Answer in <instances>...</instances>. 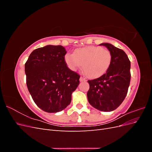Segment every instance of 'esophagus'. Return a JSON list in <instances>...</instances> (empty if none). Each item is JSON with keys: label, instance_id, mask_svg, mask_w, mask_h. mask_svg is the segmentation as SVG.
I'll list each match as a JSON object with an SVG mask.
<instances>
[{"label": "esophagus", "instance_id": "34e87169", "mask_svg": "<svg viewBox=\"0 0 152 152\" xmlns=\"http://www.w3.org/2000/svg\"><path fill=\"white\" fill-rule=\"evenodd\" d=\"M80 82H86V80L84 79V77H80Z\"/></svg>", "mask_w": 152, "mask_h": 152}]
</instances>
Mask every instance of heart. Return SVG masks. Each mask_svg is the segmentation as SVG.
Returning <instances> with one entry per match:
<instances>
[{
	"label": "heart",
	"mask_w": 152,
	"mask_h": 152,
	"mask_svg": "<svg viewBox=\"0 0 152 152\" xmlns=\"http://www.w3.org/2000/svg\"><path fill=\"white\" fill-rule=\"evenodd\" d=\"M112 61L111 52L107 49L98 46L79 48L73 54L65 56V62L72 71L82 68L86 75L91 79H96L107 72Z\"/></svg>",
	"instance_id": "heart-1"
}]
</instances>
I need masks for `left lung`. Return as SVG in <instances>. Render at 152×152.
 Listing matches in <instances>:
<instances>
[{
    "label": "left lung",
    "instance_id": "8db88e82",
    "mask_svg": "<svg viewBox=\"0 0 152 152\" xmlns=\"http://www.w3.org/2000/svg\"><path fill=\"white\" fill-rule=\"evenodd\" d=\"M107 47L112 55L110 68L104 75L89 80L87 92L89 103L103 112H111L121 104L127 94L131 80V62L123 50L108 43Z\"/></svg>",
    "mask_w": 152,
    "mask_h": 152
}]
</instances>
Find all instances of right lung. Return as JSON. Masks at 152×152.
<instances>
[{
  "label": "right lung",
  "instance_id": "1",
  "mask_svg": "<svg viewBox=\"0 0 152 152\" xmlns=\"http://www.w3.org/2000/svg\"><path fill=\"white\" fill-rule=\"evenodd\" d=\"M62 45L36 49L25 63L26 82L35 103L48 113L60 112L70 104L79 84L80 75L69 69Z\"/></svg>",
  "mask_w": 152,
  "mask_h": 152
}]
</instances>
